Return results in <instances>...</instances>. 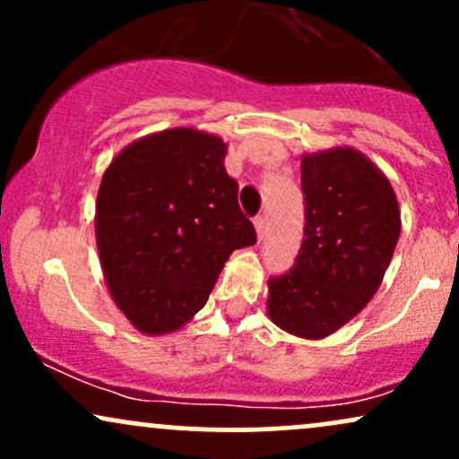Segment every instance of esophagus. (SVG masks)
<instances>
[{"mask_svg": "<svg viewBox=\"0 0 459 459\" xmlns=\"http://www.w3.org/2000/svg\"><path fill=\"white\" fill-rule=\"evenodd\" d=\"M255 229H256V237L263 239V235H265V229H267V222H265V218H263V215H259V218L255 220Z\"/></svg>", "mask_w": 459, "mask_h": 459, "instance_id": "obj_1", "label": "esophagus"}]
</instances>
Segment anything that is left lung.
Returning <instances> with one entry per match:
<instances>
[{
    "label": "left lung",
    "instance_id": "8db88e82",
    "mask_svg": "<svg viewBox=\"0 0 459 459\" xmlns=\"http://www.w3.org/2000/svg\"><path fill=\"white\" fill-rule=\"evenodd\" d=\"M307 204L296 265L267 282V315L299 339L343 328L380 289L402 233L386 175L351 146L302 155Z\"/></svg>",
    "mask_w": 459,
    "mask_h": 459
}]
</instances>
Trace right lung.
<instances>
[{
	"instance_id": "obj_1",
	"label": "right lung",
	"mask_w": 459,
	"mask_h": 459,
	"mask_svg": "<svg viewBox=\"0 0 459 459\" xmlns=\"http://www.w3.org/2000/svg\"><path fill=\"white\" fill-rule=\"evenodd\" d=\"M224 155L218 135L163 129L125 146L103 172L99 259L109 296L142 334L183 328L207 304L229 256L256 244Z\"/></svg>"
}]
</instances>
